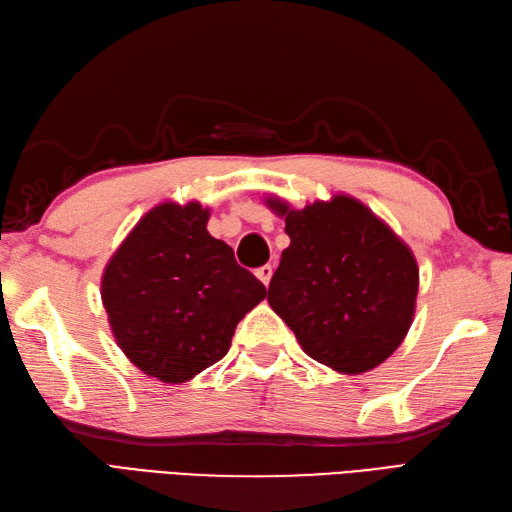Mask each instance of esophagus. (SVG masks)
<instances>
[{"instance_id": "esophagus-1", "label": "esophagus", "mask_w": 512, "mask_h": 512, "mask_svg": "<svg viewBox=\"0 0 512 512\" xmlns=\"http://www.w3.org/2000/svg\"><path fill=\"white\" fill-rule=\"evenodd\" d=\"M256 276L263 280V284L267 286L269 284V280H271V276H273V267L271 265H263V267H258L256 269Z\"/></svg>"}]
</instances>
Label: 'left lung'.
<instances>
[{
	"mask_svg": "<svg viewBox=\"0 0 512 512\" xmlns=\"http://www.w3.org/2000/svg\"><path fill=\"white\" fill-rule=\"evenodd\" d=\"M284 249L267 302L317 363L358 376L389 358L413 323L419 269L410 247L350 195L291 208Z\"/></svg>",
	"mask_w": 512,
	"mask_h": 512,
	"instance_id": "left-lung-1",
	"label": "left lung"
}]
</instances>
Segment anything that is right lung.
Segmentation results:
<instances>
[{
	"label": "right lung",
	"mask_w": 512,
	"mask_h": 512,
	"mask_svg": "<svg viewBox=\"0 0 512 512\" xmlns=\"http://www.w3.org/2000/svg\"><path fill=\"white\" fill-rule=\"evenodd\" d=\"M210 210L165 202L136 223L104 269L102 302L117 345L143 373L180 384L228 354L265 284L210 236Z\"/></svg>",
	"instance_id": "add662e5"
}]
</instances>
